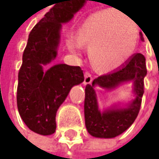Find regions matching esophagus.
Returning <instances> with one entry per match:
<instances>
[{
    "label": "esophagus",
    "instance_id": "1",
    "mask_svg": "<svg viewBox=\"0 0 159 159\" xmlns=\"http://www.w3.org/2000/svg\"><path fill=\"white\" fill-rule=\"evenodd\" d=\"M93 82V77H91V74L89 72H85V79H84V85L87 84H91Z\"/></svg>",
    "mask_w": 159,
    "mask_h": 159
}]
</instances>
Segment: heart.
Returning a JSON list of instances; mask_svg holds the SVG:
<instances>
[{
    "label": "heart",
    "instance_id": "b5f03b06",
    "mask_svg": "<svg viewBox=\"0 0 159 159\" xmlns=\"http://www.w3.org/2000/svg\"><path fill=\"white\" fill-rule=\"evenodd\" d=\"M138 27L133 19L114 9H105L90 15L78 29L77 39L66 42L69 50L76 56L88 46L90 60L102 71L119 68L129 59L138 43Z\"/></svg>",
    "mask_w": 159,
    "mask_h": 159
}]
</instances>
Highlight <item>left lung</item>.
I'll list each match as a JSON object with an SVG mask.
<instances>
[{
    "label": "left lung",
    "mask_w": 159,
    "mask_h": 159,
    "mask_svg": "<svg viewBox=\"0 0 159 159\" xmlns=\"http://www.w3.org/2000/svg\"><path fill=\"white\" fill-rule=\"evenodd\" d=\"M147 74L146 59L141 53H135L120 68L95 78L85 89V124L90 135L99 138H113L129 129L134 122L141 106L144 93V78ZM132 82L135 98L126 105L115 104L100 111L95 86L113 90L119 85Z\"/></svg>",
    "instance_id": "1"
}]
</instances>
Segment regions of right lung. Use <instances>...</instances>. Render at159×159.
<instances>
[{
	"mask_svg": "<svg viewBox=\"0 0 159 159\" xmlns=\"http://www.w3.org/2000/svg\"><path fill=\"white\" fill-rule=\"evenodd\" d=\"M85 3L86 0H59L29 33L18 75L17 106L25 124L36 134H54L59 107L71 88L84 81L80 66L57 64L44 68L57 56L62 25Z\"/></svg>",
	"mask_w": 159,
	"mask_h": 159,
	"instance_id": "add662e5",
	"label": "right lung"
}]
</instances>
